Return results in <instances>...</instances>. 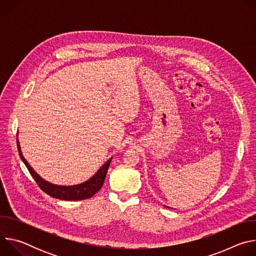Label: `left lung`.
I'll return each instance as SVG.
<instances>
[{
  "label": "left lung",
  "mask_w": 256,
  "mask_h": 256,
  "mask_svg": "<svg viewBox=\"0 0 256 256\" xmlns=\"http://www.w3.org/2000/svg\"><path fill=\"white\" fill-rule=\"evenodd\" d=\"M167 208H168V206H167Z\"/></svg>",
  "instance_id": "left-lung-1"
}]
</instances>
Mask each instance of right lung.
Instances as JSON below:
<instances>
[{
	"instance_id": "1",
	"label": "right lung",
	"mask_w": 256,
	"mask_h": 256,
	"mask_svg": "<svg viewBox=\"0 0 256 256\" xmlns=\"http://www.w3.org/2000/svg\"><path fill=\"white\" fill-rule=\"evenodd\" d=\"M17 148L18 152L20 155L21 160L27 167L28 171L36 181L38 186L48 196L62 200H86L89 198H92L103 186L104 180L106 177L107 170L109 168V165H110V162L112 158L109 159L94 175L91 177L89 180L83 182V184H77V186H56L52 184H50V182L46 181L42 179L38 173H36L32 167L28 164L26 159L23 157L20 144L17 138Z\"/></svg>"
}]
</instances>
